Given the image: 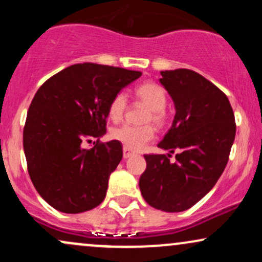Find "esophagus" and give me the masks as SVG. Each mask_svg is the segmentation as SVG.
I'll return each instance as SVG.
<instances>
[{"instance_id": "1", "label": "esophagus", "mask_w": 262, "mask_h": 262, "mask_svg": "<svg viewBox=\"0 0 262 262\" xmlns=\"http://www.w3.org/2000/svg\"><path fill=\"white\" fill-rule=\"evenodd\" d=\"M135 155V151H133V150L128 149V148H123V158L124 159H128V158H132V156Z\"/></svg>"}]
</instances>
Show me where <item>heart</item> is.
Returning a JSON list of instances; mask_svg holds the SVG:
<instances>
[{"label":"heart","instance_id":"b5f03b06","mask_svg":"<svg viewBox=\"0 0 262 262\" xmlns=\"http://www.w3.org/2000/svg\"><path fill=\"white\" fill-rule=\"evenodd\" d=\"M138 100L145 107L149 108L144 123H152L156 127L164 125L166 114L164 108L166 106V93L162 87L154 82H145L140 85L135 91ZM127 110V96L125 93L118 92L111 100L108 106V116L113 122L122 121ZM112 138L118 140L125 148L130 150H139L146 145L154 138V129L151 125L144 127H132V125H122L113 129Z\"/></svg>","mask_w":262,"mask_h":262}]
</instances>
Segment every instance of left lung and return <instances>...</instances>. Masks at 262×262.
Wrapping results in <instances>:
<instances>
[{
  "instance_id": "left-lung-1",
  "label": "left lung",
  "mask_w": 262,
  "mask_h": 262,
  "mask_svg": "<svg viewBox=\"0 0 262 262\" xmlns=\"http://www.w3.org/2000/svg\"><path fill=\"white\" fill-rule=\"evenodd\" d=\"M160 74L176 113L158 146L177 151V160L170 162L169 154L144 155L139 187L154 208L182 212L202 200L223 173L235 139V118L227 96L202 75L188 69Z\"/></svg>"
}]
</instances>
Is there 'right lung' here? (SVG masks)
Here are the masks:
<instances>
[{
    "mask_svg": "<svg viewBox=\"0 0 262 262\" xmlns=\"http://www.w3.org/2000/svg\"><path fill=\"white\" fill-rule=\"evenodd\" d=\"M140 71L83 62L64 69L35 93L23 130L28 172L38 193L62 213H81L102 203L108 179L122 160V144L111 140L85 149L106 134L114 96Z\"/></svg>",
    "mask_w": 262,
    "mask_h": 262,
    "instance_id": "right-lung-1",
    "label": "right lung"
}]
</instances>
